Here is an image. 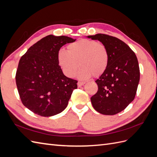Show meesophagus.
<instances>
[{
    "label": "esophagus",
    "mask_w": 157,
    "mask_h": 157,
    "mask_svg": "<svg viewBox=\"0 0 157 157\" xmlns=\"http://www.w3.org/2000/svg\"><path fill=\"white\" fill-rule=\"evenodd\" d=\"M84 84H85V82H78V86L79 87H81V86H83Z\"/></svg>",
    "instance_id": "esophagus-1"
}]
</instances>
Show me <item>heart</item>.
Returning a JSON list of instances; mask_svg holds the SVG:
<instances>
[{
	"label": "heart",
	"mask_w": 157,
	"mask_h": 157,
	"mask_svg": "<svg viewBox=\"0 0 157 157\" xmlns=\"http://www.w3.org/2000/svg\"><path fill=\"white\" fill-rule=\"evenodd\" d=\"M109 59V54L104 44L88 39L71 43L67 46V51L60 49L57 54L58 63L63 74L68 78L74 77L79 64L81 68L78 78L82 80L103 74Z\"/></svg>",
	"instance_id": "obj_1"
}]
</instances>
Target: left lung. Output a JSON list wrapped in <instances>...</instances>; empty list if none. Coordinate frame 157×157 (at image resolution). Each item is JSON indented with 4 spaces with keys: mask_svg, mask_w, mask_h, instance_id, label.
I'll return each mask as SVG.
<instances>
[{
    "mask_svg": "<svg viewBox=\"0 0 157 157\" xmlns=\"http://www.w3.org/2000/svg\"><path fill=\"white\" fill-rule=\"evenodd\" d=\"M87 37L104 44L109 58L106 71L95 81L98 90L91 98L92 105L101 114L115 115L135 99L140 79L137 58L130 47L117 38L104 34Z\"/></svg>",
    "mask_w": 157,
    "mask_h": 157,
    "instance_id": "left-lung-1",
    "label": "left lung"
}]
</instances>
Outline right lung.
<instances>
[{"instance_id":"obj_1","label":"right lung","mask_w":157,"mask_h":157,"mask_svg":"<svg viewBox=\"0 0 157 157\" xmlns=\"http://www.w3.org/2000/svg\"><path fill=\"white\" fill-rule=\"evenodd\" d=\"M75 41L65 36L48 35L20 59L16 83L22 104L33 113L50 117L66 109L78 81L63 75L57 54L63 45Z\"/></svg>"}]
</instances>
